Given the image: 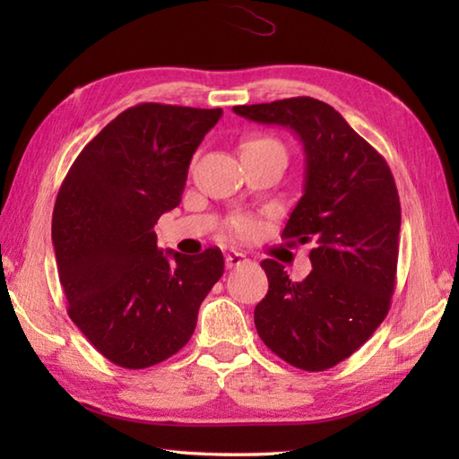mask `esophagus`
Here are the masks:
<instances>
[{"label": "esophagus", "instance_id": "obj_1", "mask_svg": "<svg viewBox=\"0 0 459 459\" xmlns=\"http://www.w3.org/2000/svg\"><path fill=\"white\" fill-rule=\"evenodd\" d=\"M247 256L240 255V252H229L227 256H224V266H227L229 270L230 268H238L242 264H247Z\"/></svg>", "mask_w": 459, "mask_h": 459}]
</instances>
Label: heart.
I'll return each instance as SVG.
<instances>
[{
  "mask_svg": "<svg viewBox=\"0 0 459 459\" xmlns=\"http://www.w3.org/2000/svg\"><path fill=\"white\" fill-rule=\"evenodd\" d=\"M240 155H274L286 163V148L272 135H248L240 142ZM230 230L240 238H250L256 232V222L250 217H237L230 222Z\"/></svg>",
  "mask_w": 459,
  "mask_h": 459,
  "instance_id": "1",
  "label": "heart"
}]
</instances>
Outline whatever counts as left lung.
<instances>
[{
	"mask_svg": "<svg viewBox=\"0 0 459 459\" xmlns=\"http://www.w3.org/2000/svg\"><path fill=\"white\" fill-rule=\"evenodd\" d=\"M232 110L299 138L304 195L281 238L316 242L304 281H291L276 260L260 262L270 286L255 309L256 331L286 363L311 373L331 368L375 333L391 307L401 232L391 168L333 106L309 96Z\"/></svg>",
	"mask_w": 459,
	"mask_h": 459,
	"instance_id": "1",
	"label": "left lung"
}]
</instances>
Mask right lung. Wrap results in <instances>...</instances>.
I'll list each match as a JSON object with an SVG mask.
<instances>
[{"mask_svg": "<svg viewBox=\"0 0 459 459\" xmlns=\"http://www.w3.org/2000/svg\"><path fill=\"white\" fill-rule=\"evenodd\" d=\"M221 116L132 106L86 143L58 189L53 247L68 316L114 365L145 368L178 353L222 276L219 248L163 252L153 232L181 203L193 153Z\"/></svg>", "mask_w": 459, "mask_h": 459, "instance_id": "right-lung-1", "label": "right lung"}]
</instances>
